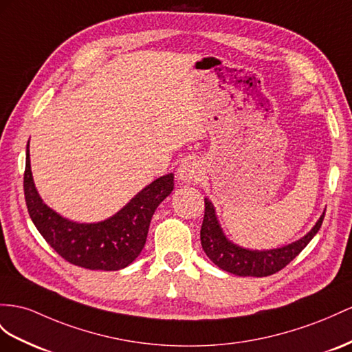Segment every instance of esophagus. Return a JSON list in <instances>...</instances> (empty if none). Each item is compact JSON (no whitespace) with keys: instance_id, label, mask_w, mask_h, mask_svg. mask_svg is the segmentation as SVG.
Masks as SVG:
<instances>
[{"instance_id":"1","label":"esophagus","mask_w":352,"mask_h":352,"mask_svg":"<svg viewBox=\"0 0 352 352\" xmlns=\"http://www.w3.org/2000/svg\"><path fill=\"white\" fill-rule=\"evenodd\" d=\"M177 175H178V179H182L184 183H196L199 182V178L202 175V168L199 165V162L187 159L182 162Z\"/></svg>"}]
</instances>
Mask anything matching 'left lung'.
I'll list each match as a JSON object with an SVG mask.
<instances>
[{"label": "left lung", "instance_id": "left-lung-1", "mask_svg": "<svg viewBox=\"0 0 352 352\" xmlns=\"http://www.w3.org/2000/svg\"><path fill=\"white\" fill-rule=\"evenodd\" d=\"M324 220V212L308 235L283 248L253 251L238 247L226 239L215 217L212 204L205 199V214L201 228V244L205 254L220 269L239 276H269L284 269L317 235Z\"/></svg>", "mask_w": 352, "mask_h": 352}]
</instances>
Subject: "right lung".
<instances>
[{
    "label": "right lung",
    "instance_id": "obj_1",
    "mask_svg": "<svg viewBox=\"0 0 352 352\" xmlns=\"http://www.w3.org/2000/svg\"><path fill=\"white\" fill-rule=\"evenodd\" d=\"M30 142L26 146L23 192L28 212L41 236L67 262L90 270H119L131 265L146 245L159 204L173 192L174 175L157 178L111 219L80 224L60 217L41 201L34 186Z\"/></svg>",
    "mask_w": 352,
    "mask_h": 352
}]
</instances>
